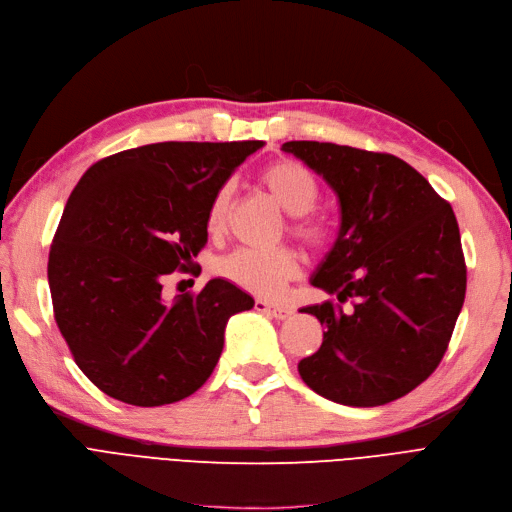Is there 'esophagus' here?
<instances>
[{"mask_svg":"<svg viewBox=\"0 0 512 512\" xmlns=\"http://www.w3.org/2000/svg\"><path fill=\"white\" fill-rule=\"evenodd\" d=\"M254 309L260 311V313H267V315L275 317V320H286V317H290V313H292L286 307H275V305H269L267 301H256Z\"/></svg>","mask_w":512,"mask_h":512,"instance_id":"obj_1","label":"esophagus"}]
</instances>
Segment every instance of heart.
Segmentation results:
<instances>
[{"label":"heart","instance_id":"b5f03b06","mask_svg":"<svg viewBox=\"0 0 512 512\" xmlns=\"http://www.w3.org/2000/svg\"><path fill=\"white\" fill-rule=\"evenodd\" d=\"M262 184L267 186L277 205L294 216V233L307 243H320L324 237V228L320 222L307 220L305 214L313 209L320 188L313 173L294 161H277L262 171ZM233 188L224 184L218 188L207 209V228L211 233L222 231L231 205ZM216 271L226 281L237 288L250 292L260 298H277L284 292V286L298 275V258L290 250H250L239 248L218 260Z\"/></svg>","mask_w":512,"mask_h":512}]
</instances>
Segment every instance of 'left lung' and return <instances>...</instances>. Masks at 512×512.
Returning <instances> with one entry per match:
<instances>
[{"mask_svg": "<svg viewBox=\"0 0 512 512\" xmlns=\"http://www.w3.org/2000/svg\"><path fill=\"white\" fill-rule=\"evenodd\" d=\"M339 201L337 239L311 286L337 294L303 307L324 341L298 362L315 394L347 407H379L426 381L443 360L466 296V264L453 209L398 156L320 142H286Z\"/></svg>", "mask_w": 512, "mask_h": 512, "instance_id": "left-lung-1", "label": "left lung"}]
</instances>
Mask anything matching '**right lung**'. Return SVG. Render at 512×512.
Here are the masks:
<instances>
[{"label":"right lung","instance_id":"right-lung-1","mask_svg":"<svg viewBox=\"0 0 512 512\" xmlns=\"http://www.w3.org/2000/svg\"><path fill=\"white\" fill-rule=\"evenodd\" d=\"M264 142H161L112 154L69 195L48 256L55 320L82 373L108 396L161 407L214 373L224 330L254 298L222 277L163 296V277L207 243V209Z\"/></svg>","mask_w":512,"mask_h":512}]
</instances>
